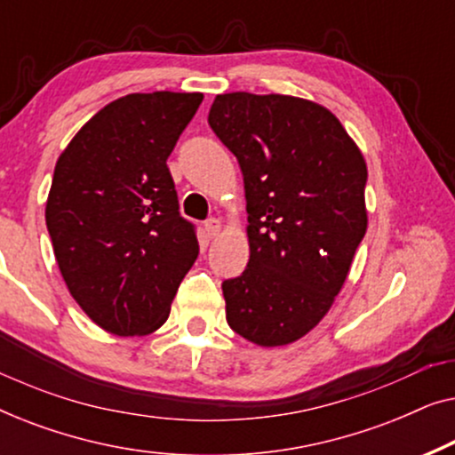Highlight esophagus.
Listing matches in <instances>:
<instances>
[{"label":"esophagus","instance_id":"1","mask_svg":"<svg viewBox=\"0 0 455 455\" xmlns=\"http://www.w3.org/2000/svg\"><path fill=\"white\" fill-rule=\"evenodd\" d=\"M204 232H207L211 238H215V235L221 232V221L217 220V217H209V220L204 221Z\"/></svg>","mask_w":455,"mask_h":455}]
</instances>
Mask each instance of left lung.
Returning a JSON list of instances; mask_svg holds the SVG:
<instances>
[{
  "label": "left lung",
  "mask_w": 455,
  "mask_h": 455,
  "mask_svg": "<svg viewBox=\"0 0 455 455\" xmlns=\"http://www.w3.org/2000/svg\"><path fill=\"white\" fill-rule=\"evenodd\" d=\"M209 126L244 176L251 259L221 283L226 319L259 346L307 335L366 232L363 153L331 111L288 95H217Z\"/></svg>",
  "instance_id": "obj_1"
}]
</instances>
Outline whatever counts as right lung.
<instances>
[{
	"mask_svg": "<svg viewBox=\"0 0 455 455\" xmlns=\"http://www.w3.org/2000/svg\"><path fill=\"white\" fill-rule=\"evenodd\" d=\"M201 92H134L80 128L55 164L45 221L80 308L116 335H147L170 316L198 257L167 167Z\"/></svg>",
	"mask_w": 455,
	"mask_h": 455,
	"instance_id": "1",
	"label": "right lung"
}]
</instances>
